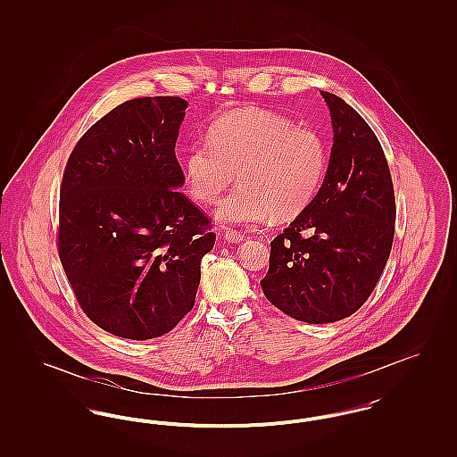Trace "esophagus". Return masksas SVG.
<instances>
[{
    "label": "esophagus",
    "mask_w": 457,
    "mask_h": 457,
    "mask_svg": "<svg viewBox=\"0 0 457 457\" xmlns=\"http://www.w3.org/2000/svg\"><path fill=\"white\" fill-rule=\"evenodd\" d=\"M224 239L229 241V243H239V241H243V235L239 231H235V229H226Z\"/></svg>",
    "instance_id": "1"
}]
</instances>
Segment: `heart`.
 Segmentation results:
<instances>
[{"mask_svg": "<svg viewBox=\"0 0 457 457\" xmlns=\"http://www.w3.org/2000/svg\"><path fill=\"white\" fill-rule=\"evenodd\" d=\"M326 168V144L317 131L255 108L220 116L207 140H195L183 157L185 181L204 204L218 202L238 171V188L216 212L219 220L238 226H253L270 214L298 216L313 200Z\"/></svg>", "mask_w": 457, "mask_h": 457, "instance_id": "1", "label": "heart"}]
</instances>
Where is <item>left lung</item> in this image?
<instances>
[{"mask_svg":"<svg viewBox=\"0 0 457 457\" xmlns=\"http://www.w3.org/2000/svg\"><path fill=\"white\" fill-rule=\"evenodd\" d=\"M334 144L326 178L296 219L270 241L265 298L308 324H330L369 300L391 255L395 202L391 171L369 123L320 90Z\"/></svg>","mask_w":457,"mask_h":457,"instance_id":"obj_1","label":"left lung"}]
</instances>
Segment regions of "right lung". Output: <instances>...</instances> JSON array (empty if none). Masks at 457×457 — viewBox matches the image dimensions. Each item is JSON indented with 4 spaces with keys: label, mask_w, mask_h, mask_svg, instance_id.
<instances>
[{
    "label": "right lung",
    "mask_w": 457,
    "mask_h": 457,
    "mask_svg": "<svg viewBox=\"0 0 457 457\" xmlns=\"http://www.w3.org/2000/svg\"><path fill=\"white\" fill-rule=\"evenodd\" d=\"M188 103L131 99L79 140L60 192L58 252L77 302L96 326L145 341L195 303L211 220L178 188L174 145Z\"/></svg>",
    "instance_id": "1"
}]
</instances>
